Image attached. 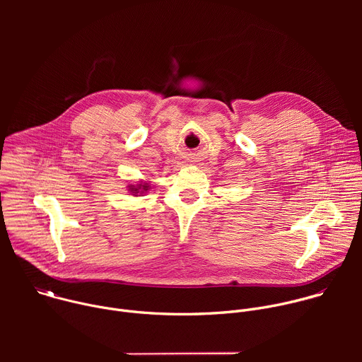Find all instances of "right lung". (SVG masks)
<instances>
[{
    "label": "right lung",
    "instance_id": "right-lung-1",
    "mask_svg": "<svg viewBox=\"0 0 362 362\" xmlns=\"http://www.w3.org/2000/svg\"><path fill=\"white\" fill-rule=\"evenodd\" d=\"M148 189H150L148 183H144V182H141V183H137L136 186H134V185H130V186H129V190H130V193H132V194H134V196H137V194L140 196V194L146 193Z\"/></svg>",
    "mask_w": 362,
    "mask_h": 362
}]
</instances>
